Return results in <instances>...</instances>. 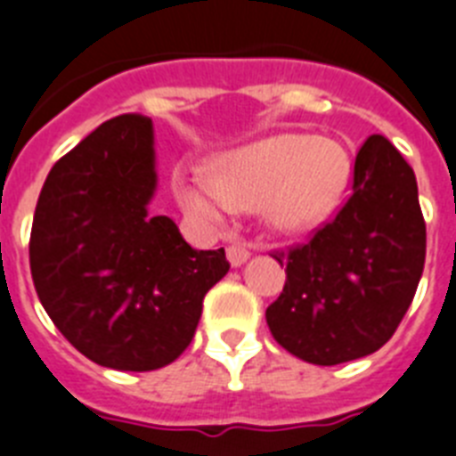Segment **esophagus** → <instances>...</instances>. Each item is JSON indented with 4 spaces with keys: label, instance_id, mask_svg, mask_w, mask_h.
<instances>
[{
    "label": "esophagus",
    "instance_id": "34e87169",
    "mask_svg": "<svg viewBox=\"0 0 456 456\" xmlns=\"http://www.w3.org/2000/svg\"><path fill=\"white\" fill-rule=\"evenodd\" d=\"M248 257H250V252H248L246 246H240V243H232L227 248V259L232 266H240V264H246Z\"/></svg>",
    "mask_w": 456,
    "mask_h": 456
}]
</instances>
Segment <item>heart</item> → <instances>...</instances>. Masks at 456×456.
<instances>
[{
  "instance_id": "obj_1",
  "label": "heart",
  "mask_w": 456,
  "mask_h": 456,
  "mask_svg": "<svg viewBox=\"0 0 456 456\" xmlns=\"http://www.w3.org/2000/svg\"><path fill=\"white\" fill-rule=\"evenodd\" d=\"M350 178V152L338 141L273 134L224 152L213 178L181 175L175 197L194 220L220 224L234 208H262L264 222L273 232L299 236L334 216Z\"/></svg>"
}]
</instances>
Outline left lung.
<instances>
[{"label":"left lung","mask_w":456,"mask_h":456,"mask_svg":"<svg viewBox=\"0 0 456 456\" xmlns=\"http://www.w3.org/2000/svg\"><path fill=\"white\" fill-rule=\"evenodd\" d=\"M424 255L415 174L385 136L373 134L354 159L347 204L287 255L282 294L266 308L271 334L317 366L380 350L415 297Z\"/></svg>","instance_id":"8db88e82"}]
</instances>
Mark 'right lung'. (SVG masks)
<instances>
[{"label": "right lung", "mask_w": 456, "mask_h": 456, "mask_svg": "<svg viewBox=\"0 0 456 456\" xmlns=\"http://www.w3.org/2000/svg\"><path fill=\"white\" fill-rule=\"evenodd\" d=\"M157 190L152 120L118 116L60 159L44 183L29 239L41 305L94 364L155 370L194 338L204 297L229 271L224 248L194 250Z\"/></svg>", "instance_id": "1"}]
</instances>
